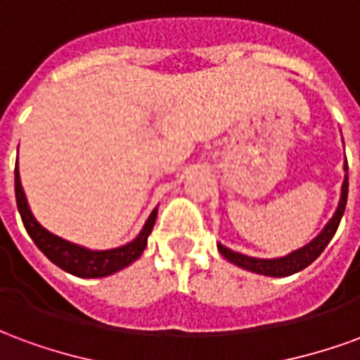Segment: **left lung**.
<instances>
[{"instance_id":"left-lung-1","label":"left lung","mask_w":360,"mask_h":360,"mask_svg":"<svg viewBox=\"0 0 360 360\" xmlns=\"http://www.w3.org/2000/svg\"><path fill=\"white\" fill-rule=\"evenodd\" d=\"M343 172H345V179H343V185H341V196L340 204L333 212L332 219L324 226V229L312 239L310 243H307L301 249L289 252L285 257L279 258H257V257H247V255H241V252H235V250L227 249L221 243H218V250L221 257L229 260L231 264L239 266L243 270L255 271V274H260V276H270V278H287V276H293L297 271L304 270L307 266L312 264L320 255L322 250L328 247V243L332 241V237L338 231L340 227V221L343 218V212H345V204H347V191H349V167L347 160H345V165H343Z\"/></svg>"}]
</instances>
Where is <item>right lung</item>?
<instances>
[{
  "instance_id": "obj_1",
  "label": "right lung",
  "mask_w": 360,
  "mask_h": 360,
  "mask_svg": "<svg viewBox=\"0 0 360 360\" xmlns=\"http://www.w3.org/2000/svg\"><path fill=\"white\" fill-rule=\"evenodd\" d=\"M15 196H17V208H19L25 229L30 235V239L34 241L36 247L42 250L53 264L59 266L61 270L73 274L77 278H105V276H111V274L127 268L129 264H133L146 249L148 235L152 233V227L156 224L158 208H154L144 227L141 229V233L136 235L133 241L127 243L123 247H115V249L92 250L81 247L77 243L67 241L59 235H53L38 224L34 214L30 212L27 195H25L22 185H20L19 164L15 165Z\"/></svg>"
}]
</instances>
